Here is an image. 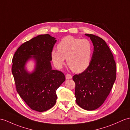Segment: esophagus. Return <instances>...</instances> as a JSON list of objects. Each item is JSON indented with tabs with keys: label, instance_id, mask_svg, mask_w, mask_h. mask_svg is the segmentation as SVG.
Listing matches in <instances>:
<instances>
[{
	"label": "esophagus",
	"instance_id": "34e87169",
	"mask_svg": "<svg viewBox=\"0 0 130 130\" xmlns=\"http://www.w3.org/2000/svg\"><path fill=\"white\" fill-rule=\"evenodd\" d=\"M66 79H70L72 78V76L69 74H67L66 75Z\"/></svg>",
	"mask_w": 130,
	"mask_h": 130
}]
</instances>
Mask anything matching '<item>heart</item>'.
Wrapping results in <instances>:
<instances>
[{
  "instance_id": "1",
  "label": "heart",
  "mask_w": 130,
  "mask_h": 130,
  "mask_svg": "<svg viewBox=\"0 0 130 130\" xmlns=\"http://www.w3.org/2000/svg\"><path fill=\"white\" fill-rule=\"evenodd\" d=\"M57 48L53 49L51 52L52 61L57 68L63 67L66 59L69 67L75 73L83 72L89 66L93 47L88 40L66 36L58 43Z\"/></svg>"
}]
</instances>
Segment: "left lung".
Listing matches in <instances>:
<instances>
[{
  "instance_id": "left-lung-1",
  "label": "left lung",
  "mask_w": 130,
  "mask_h": 130,
  "mask_svg": "<svg viewBox=\"0 0 130 130\" xmlns=\"http://www.w3.org/2000/svg\"><path fill=\"white\" fill-rule=\"evenodd\" d=\"M94 46L90 64L82 73L73 77L75 83L76 103L82 109L91 111L104 103L116 80V63L105 41L92 34Z\"/></svg>"
}]
</instances>
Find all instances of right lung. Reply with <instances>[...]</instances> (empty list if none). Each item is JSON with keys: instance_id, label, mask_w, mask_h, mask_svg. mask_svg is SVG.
<instances>
[{"instance_id": "add662e5", "label": "right lung", "mask_w": 130, "mask_h": 130, "mask_svg": "<svg viewBox=\"0 0 130 130\" xmlns=\"http://www.w3.org/2000/svg\"><path fill=\"white\" fill-rule=\"evenodd\" d=\"M56 41L49 34L40 35L22 44L12 58L11 71L18 93L31 109L39 112L55 105L57 89L65 81L64 74L53 69L51 63ZM30 60L35 63L31 72L26 67Z\"/></svg>"}]
</instances>
